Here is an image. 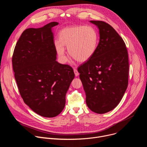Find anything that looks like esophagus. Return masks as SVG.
Returning <instances> with one entry per match:
<instances>
[{"mask_svg": "<svg viewBox=\"0 0 147 147\" xmlns=\"http://www.w3.org/2000/svg\"><path fill=\"white\" fill-rule=\"evenodd\" d=\"M74 74H75V76L77 77V76H78L79 74H80V73L78 72V71H77V70L76 69H75V68H74Z\"/></svg>", "mask_w": 147, "mask_h": 147, "instance_id": "obj_1", "label": "esophagus"}]
</instances>
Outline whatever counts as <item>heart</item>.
<instances>
[{"instance_id":"1","label":"heart","mask_w":147,"mask_h":147,"mask_svg":"<svg viewBox=\"0 0 147 147\" xmlns=\"http://www.w3.org/2000/svg\"><path fill=\"white\" fill-rule=\"evenodd\" d=\"M59 41L55 42L57 53L62 62L67 59L65 47L70 55L79 62H86L95 54L98 44V34L91 26H73L62 29L59 34Z\"/></svg>"}]
</instances>
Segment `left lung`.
<instances>
[{"instance_id":"8db88e82","label":"left lung","mask_w":147,"mask_h":147,"mask_svg":"<svg viewBox=\"0 0 147 147\" xmlns=\"http://www.w3.org/2000/svg\"><path fill=\"white\" fill-rule=\"evenodd\" d=\"M90 22L99 29V42L94 56L78 71L88 107L103 114L115 108L126 91L129 56L124 40L111 26L102 21Z\"/></svg>"}]
</instances>
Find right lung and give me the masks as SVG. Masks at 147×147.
Segmentation results:
<instances>
[{"mask_svg":"<svg viewBox=\"0 0 147 147\" xmlns=\"http://www.w3.org/2000/svg\"><path fill=\"white\" fill-rule=\"evenodd\" d=\"M51 22L23 31L15 47L12 64L20 94L36 113L53 117L63 110L66 95L74 78L71 67L56 60Z\"/></svg>","mask_w":147,"mask_h":147,"instance_id":"right-lung-1","label":"right lung"}]
</instances>
